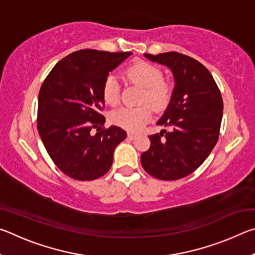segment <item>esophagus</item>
I'll return each instance as SVG.
<instances>
[{
	"mask_svg": "<svg viewBox=\"0 0 255 255\" xmlns=\"http://www.w3.org/2000/svg\"><path fill=\"white\" fill-rule=\"evenodd\" d=\"M128 138H129V139H135V138L137 137V135H136V133H132V132H128Z\"/></svg>",
	"mask_w": 255,
	"mask_h": 255,
	"instance_id": "34e87169",
	"label": "esophagus"
}]
</instances>
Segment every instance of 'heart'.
<instances>
[{
	"instance_id": "b5f03b06",
	"label": "heart",
	"mask_w": 255,
	"mask_h": 255,
	"mask_svg": "<svg viewBox=\"0 0 255 255\" xmlns=\"http://www.w3.org/2000/svg\"><path fill=\"white\" fill-rule=\"evenodd\" d=\"M126 79L143 88L139 103H148L139 107H122L112 110L109 115L110 122L116 126L128 131H139L147 124L155 110H163L169 105L173 93L171 82L163 79L162 71L153 64L139 60L125 70ZM102 98L107 105L116 106L119 102V85L114 75H108L102 85ZM151 105L149 106V105Z\"/></svg>"
}]
</instances>
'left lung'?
Wrapping results in <instances>:
<instances>
[{"label":"left lung","instance_id":"1","mask_svg":"<svg viewBox=\"0 0 255 255\" xmlns=\"http://www.w3.org/2000/svg\"><path fill=\"white\" fill-rule=\"evenodd\" d=\"M144 55L169 67L175 86L169 107L157 122L170 130L148 136L150 147L141 154V165L159 180L182 179L205 162L217 143L222 94L213 75L197 59L176 51Z\"/></svg>","mask_w":255,"mask_h":255}]
</instances>
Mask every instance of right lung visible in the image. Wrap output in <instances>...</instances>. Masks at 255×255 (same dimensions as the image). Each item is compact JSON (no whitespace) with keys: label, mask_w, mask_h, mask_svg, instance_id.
<instances>
[{"label":"right lung","mask_w":255,"mask_h":255,"mask_svg":"<svg viewBox=\"0 0 255 255\" xmlns=\"http://www.w3.org/2000/svg\"><path fill=\"white\" fill-rule=\"evenodd\" d=\"M130 55L74 51L56 64L41 85L38 132L55 165L72 179L90 181L105 175L115 148L127 136L120 127H103L102 85L109 72ZM92 128L97 129L96 135Z\"/></svg>","instance_id":"obj_1"}]
</instances>
